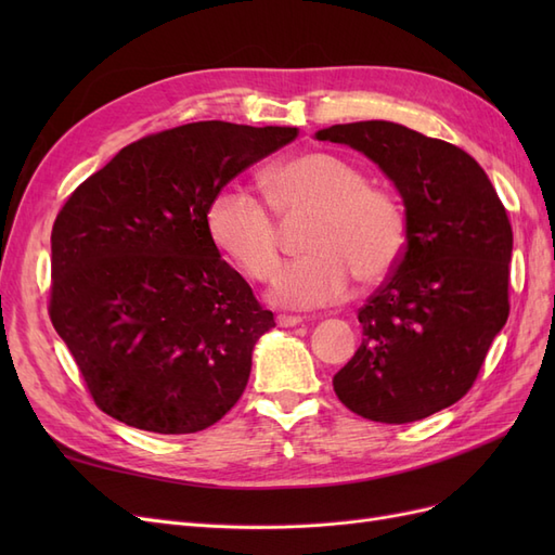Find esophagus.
<instances>
[{
	"instance_id": "1",
	"label": "esophagus",
	"mask_w": 555,
	"mask_h": 555,
	"mask_svg": "<svg viewBox=\"0 0 555 555\" xmlns=\"http://www.w3.org/2000/svg\"><path fill=\"white\" fill-rule=\"evenodd\" d=\"M300 322H304V317L300 314H278L280 326H298Z\"/></svg>"
}]
</instances>
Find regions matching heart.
<instances>
[{"instance_id": "b5f03b06", "label": "heart", "mask_w": 555, "mask_h": 555, "mask_svg": "<svg viewBox=\"0 0 555 555\" xmlns=\"http://www.w3.org/2000/svg\"><path fill=\"white\" fill-rule=\"evenodd\" d=\"M273 206L255 190L231 182L208 208L212 243L251 280H268L280 261L282 229L308 220L304 247L310 255L284 263L273 298L289 308H319L347 296L351 280L377 284L389 278L410 247V220L402 201L367 184V176L324 150H310L268 173Z\"/></svg>"}]
</instances>
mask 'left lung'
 Listing matches in <instances>:
<instances>
[{
    "label": "left lung",
    "mask_w": 555,
    "mask_h": 555,
    "mask_svg": "<svg viewBox=\"0 0 555 555\" xmlns=\"http://www.w3.org/2000/svg\"><path fill=\"white\" fill-rule=\"evenodd\" d=\"M371 157L405 201V259L359 310L363 343L333 377L354 414L410 424L461 400L509 317L512 224L465 150L396 122L317 131Z\"/></svg>",
    "instance_id": "1"
}]
</instances>
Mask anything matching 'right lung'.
Wrapping results in <instances>:
<instances>
[{
  "mask_svg": "<svg viewBox=\"0 0 555 555\" xmlns=\"http://www.w3.org/2000/svg\"><path fill=\"white\" fill-rule=\"evenodd\" d=\"M296 137L220 120L173 127L129 143L66 198L50 233L48 314L99 410L184 435L236 405L275 319L220 257L208 208Z\"/></svg>",
  "mask_w": 555,
  "mask_h": 555,
  "instance_id": "add662e5",
  "label": "right lung"
}]
</instances>
